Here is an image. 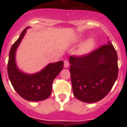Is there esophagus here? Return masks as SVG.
I'll use <instances>...</instances> for the list:
<instances>
[{"label": "esophagus", "mask_w": 127, "mask_h": 127, "mask_svg": "<svg viewBox=\"0 0 127 127\" xmlns=\"http://www.w3.org/2000/svg\"><path fill=\"white\" fill-rule=\"evenodd\" d=\"M69 61H67V60H64V66L65 68H67V67H69Z\"/></svg>", "instance_id": "esophagus-1"}]
</instances>
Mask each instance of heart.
Returning a JSON list of instances; mask_svg holds the SVG:
<instances>
[{
    "instance_id": "b5f03b06",
    "label": "heart",
    "mask_w": 127,
    "mask_h": 127,
    "mask_svg": "<svg viewBox=\"0 0 127 127\" xmlns=\"http://www.w3.org/2000/svg\"><path fill=\"white\" fill-rule=\"evenodd\" d=\"M82 40L81 37H79L76 39V41H80ZM95 46V41L92 38H89L85 41H84L81 44V45L78 49V53L80 55H86L88 54L93 50V48Z\"/></svg>"
}]
</instances>
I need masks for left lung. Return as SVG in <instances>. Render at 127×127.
I'll list each match as a JSON object with an SVG mask.
<instances>
[{"instance_id":"left-lung-1","label":"left lung","mask_w":127,"mask_h":127,"mask_svg":"<svg viewBox=\"0 0 127 127\" xmlns=\"http://www.w3.org/2000/svg\"><path fill=\"white\" fill-rule=\"evenodd\" d=\"M69 63L73 94L83 102L101 100L117 80V53L110 41L87 55L70 56Z\"/></svg>"}]
</instances>
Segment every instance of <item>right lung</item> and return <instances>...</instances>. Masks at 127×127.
Instances as JSON below:
<instances>
[{"instance_id": "add662e5", "label": "right lung", "mask_w": 127, "mask_h": 127, "mask_svg": "<svg viewBox=\"0 0 127 127\" xmlns=\"http://www.w3.org/2000/svg\"><path fill=\"white\" fill-rule=\"evenodd\" d=\"M24 30L18 39L11 48L7 64V72L13 87L19 95L29 101H40L47 98L51 95L52 82L63 69V61L48 64L40 71L29 74L21 71L17 66L15 53L26 32Z\"/></svg>"}]
</instances>
